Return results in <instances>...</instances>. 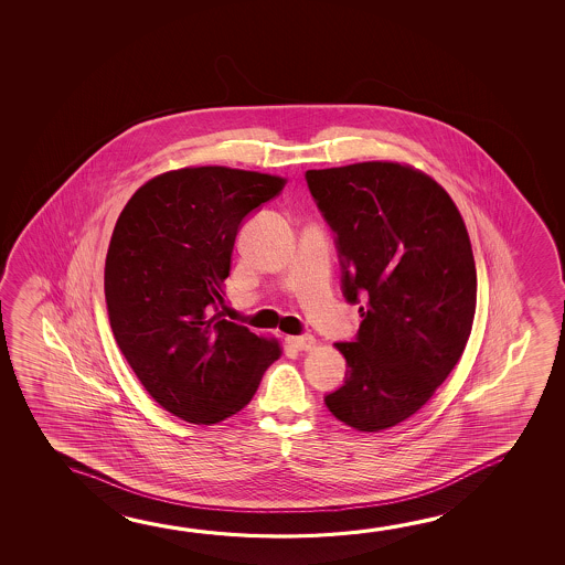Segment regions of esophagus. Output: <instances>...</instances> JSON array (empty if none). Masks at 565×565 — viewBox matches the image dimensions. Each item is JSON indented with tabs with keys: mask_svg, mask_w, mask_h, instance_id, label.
<instances>
[{
	"mask_svg": "<svg viewBox=\"0 0 565 565\" xmlns=\"http://www.w3.org/2000/svg\"><path fill=\"white\" fill-rule=\"evenodd\" d=\"M294 349H297V351H311V349H315V342L313 337L311 334H299V337H287L286 339Z\"/></svg>",
	"mask_w": 565,
	"mask_h": 565,
	"instance_id": "1",
	"label": "esophagus"
}]
</instances>
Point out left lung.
Instances as JSON below:
<instances>
[{"mask_svg": "<svg viewBox=\"0 0 565 565\" xmlns=\"http://www.w3.org/2000/svg\"><path fill=\"white\" fill-rule=\"evenodd\" d=\"M307 185L337 234L342 294L359 309L349 364L329 412L359 431L398 426L454 371L471 334L477 269L454 199L416 167L394 161L311 169Z\"/></svg>", "mask_w": 565, "mask_h": 565, "instance_id": "8db88e82", "label": "left lung"}]
</instances>
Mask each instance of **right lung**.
<instances>
[{"mask_svg": "<svg viewBox=\"0 0 565 565\" xmlns=\"http://www.w3.org/2000/svg\"><path fill=\"white\" fill-rule=\"evenodd\" d=\"M284 186L258 171L183 167L139 186L114 226L104 266L111 331L149 396L189 424L241 412L281 356L278 339L226 321L218 306L242 218Z\"/></svg>", "mask_w": 565, "mask_h": 565, "instance_id": "obj_1", "label": "right lung"}]
</instances>
